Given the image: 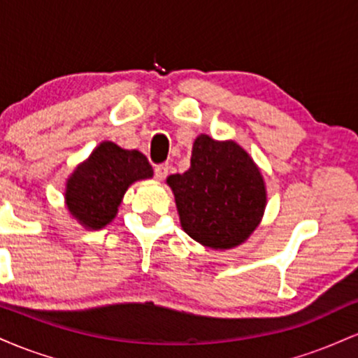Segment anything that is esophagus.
Masks as SVG:
<instances>
[{
    "label": "esophagus",
    "mask_w": 358,
    "mask_h": 358,
    "mask_svg": "<svg viewBox=\"0 0 358 358\" xmlns=\"http://www.w3.org/2000/svg\"><path fill=\"white\" fill-rule=\"evenodd\" d=\"M168 170H170V165H168V163H165V165H158V166H156L155 168L156 180H159V182H162V180H165L166 175H168Z\"/></svg>",
    "instance_id": "obj_1"
}]
</instances>
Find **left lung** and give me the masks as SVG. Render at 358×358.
Masks as SVG:
<instances>
[{
	"label": "left lung",
	"mask_w": 358,
	"mask_h": 358,
	"mask_svg": "<svg viewBox=\"0 0 358 358\" xmlns=\"http://www.w3.org/2000/svg\"><path fill=\"white\" fill-rule=\"evenodd\" d=\"M180 225L193 241L215 250L241 245L261 224L268 203L264 176L254 159L232 139L199 134L190 168L170 175Z\"/></svg>",
	"instance_id": "obj_1"
}]
</instances>
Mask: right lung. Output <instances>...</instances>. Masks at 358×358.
I'll use <instances>...</instances> for the list:
<instances>
[{"mask_svg":"<svg viewBox=\"0 0 358 358\" xmlns=\"http://www.w3.org/2000/svg\"><path fill=\"white\" fill-rule=\"evenodd\" d=\"M153 176L146 156L102 141L65 182V205L82 227L99 231L114 220L122 196L134 182Z\"/></svg>","mask_w":358,"mask_h":358,"instance_id":"obj_1","label":"right lung"}]
</instances>
